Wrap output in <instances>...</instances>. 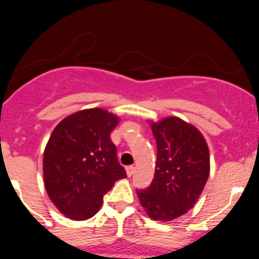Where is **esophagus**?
I'll list each match as a JSON object with an SVG mask.
<instances>
[{
    "instance_id": "esophagus-1",
    "label": "esophagus",
    "mask_w": 259,
    "mask_h": 259,
    "mask_svg": "<svg viewBox=\"0 0 259 259\" xmlns=\"http://www.w3.org/2000/svg\"><path fill=\"white\" fill-rule=\"evenodd\" d=\"M134 171H135V167H134V165H127L126 167L127 177H132V175L134 174Z\"/></svg>"
}]
</instances>
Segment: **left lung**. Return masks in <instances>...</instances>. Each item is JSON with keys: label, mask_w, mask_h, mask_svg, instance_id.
Wrapping results in <instances>:
<instances>
[{"label": "left lung", "mask_w": 259, "mask_h": 259, "mask_svg": "<svg viewBox=\"0 0 259 259\" xmlns=\"http://www.w3.org/2000/svg\"><path fill=\"white\" fill-rule=\"evenodd\" d=\"M157 144L154 179L136 190L153 221L169 222L195 206L209 175V150L202 134L177 117L151 123Z\"/></svg>", "instance_id": "1"}]
</instances>
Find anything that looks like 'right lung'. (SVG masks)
Segmentation results:
<instances>
[{
  "mask_svg": "<svg viewBox=\"0 0 259 259\" xmlns=\"http://www.w3.org/2000/svg\"><path fill=\"white\" fill-rule=\"evenodd\" d=\"M118 117L105 109H84L55 127L44 152V181L59 212L86 221L99 212L117 180L126 178L111 133Z\"/></svg>",
  "mask_w": 259,
  "mask_h": 259,
  "instance_id": "add662e5",
  "label": "right lung"
}]
</instances>
